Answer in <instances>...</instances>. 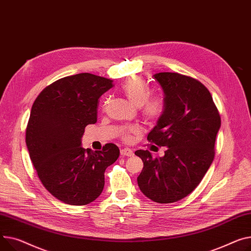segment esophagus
Returning a JSON list of instances; mask_svg holds the SVG:
<instances>
[{
    "mask_svg": "<svg viewBox=\"0 0 251 251\" xmlns=\"http://www.w3.org/2000/svg\"><path fill=\"white\" fill-rule=\"evenodd\" d=\"M133 154V151L131 149H129V148H123V149H121V155H123V156H132Z\"/></svg>",
    "mask_w": 251,
    "mask_h": 251,
    "instance_id": "obj_1",
    "label": "esophagus"
}]
</instances>
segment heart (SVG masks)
Masks as SVG:
<instances>
[{
	"mask_svg": "<svg viewBox=\"0 0 251 251\" xmlns=\"http://www.w3.org/2000/svg\"><path fill=\"white\" fill-rule=\"evenodd\" d=\"M122 91L129 101L141 108V113L146 121L154 123L160 119L165 110V99L160 94L149 96V88L145 81L138 76H132L123 83ZM140 134L137 126H126L121 131V137L125 142H131Z\"/></svg>",
	"mask_w": 251,
	"mask_h": 251,
	"instance_id": "1",
	"label": "heart"
}]
</instances>
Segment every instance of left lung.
I'll return each instance as SVG.
<instances>
[{
	"instance_id": "left-lung-1",
	"label": "left lung",
	"mask_w": 251,
	"mask_h": 251,
	"mask_svg": "<svg viewBox=\"0 0 251 251\" xmlns=\"http://www.w3.org/2000/svg\"><path fill=\"white\" fill-rule=\"evenodd\" d=\"M154 78L163 90L165 110L147 140L166 150L162 157L135 151L143 161L137 181L147 198L170 204L190 195L203 179L215 156L221 118L201 81L177 73H158Z\"/></svg>"
}]
</instances>
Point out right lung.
Segmentation results:
<instances>
[{
	"instance_id": "1",
	"label": "right lung",
	"mask_w": 251,
	"mask_h": 251,
	"mask_svg": "<svg viewBox=\"0 0 251 251\" xmlns=\"http://www.w3.org/2000/svg\"><path fill=\"white\" fill-rule=\"evenodd\" d=\"M113 80L92 74L59 78L33 103L26 127V145L44 188L74 206L92 203L105 186V171L120 155L107 143L92 151L80 145L89 124L97 122L98 101Z\"/></svg>"
}]
</instances>
